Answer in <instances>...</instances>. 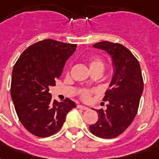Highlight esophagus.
I'll use <instances>...</instances> for the list:
<instances>
[{"instance_id": "obj_1", "label": "esophagus", "mask_w": 159, "mask_h": 159, "mask_svg": "<svg viewBox=\"0 0 159 159\" xmlns=\"http://www.w3.org/2000/svg\"><path fill=\"white\" fill-rule=\"evenodd\" d=\"M77 107L78 109H82V110H84V111H87V109H88L87 107H86V106H82V105H77Z\"/></svg>"}]
</instances>
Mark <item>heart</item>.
I'll return each instance as SVG.
<instances>
[{
  "instance_id": "heart-1",
  "label": "heart",
  "mask_w": 159,
  "mask_h": 159,
  "mask_svg": "<svg viewBox=\"0 0 159 159\" xmlns=\"http://www.w3.org/2000/svg\"><path fill=\"white\" fill-rule=\"evenodd\" d=\"M105 67L104 61L101 57L95 56L92 57L89 61V67L91 71L95 69H102L103 71ZM67 73H69V71H67ZM93 92H95V90L92 89H82L80 91V97L83 101H88L90 100Z\"/></svg>"
}]
</instances>
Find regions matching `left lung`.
<instances>
[{"label": "left lung", "instance_id": "8db88e82", "mask_svg": "<svg viewBox=\"0 0 159 159\" xmlns=\"http://www.w3.org/2000/svg\"><path fill=\"white\" fill-rule=\"evenodd\" d=\"M93 47L111 55L115 72L103 98L107 102V109L97 110L98 120L89 129L97 137L113 139L130 125L138 112L143 91L140 65L133 53L120 43L102 41Z\"/></svg>", "mask_w": 159, "mask_h": 159}]
</instances>
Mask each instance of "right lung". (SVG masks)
Masks as SVG:
<instances>
[{"label": "right lung", "instance_id": "obj_1", "mask_svg": "<svg viewBox=\"0 0 159 159\" xmlns=\"http://www.w3.org/2000/svg\"><path fill=\"white\" fill-rule=\"evenodd\" d=\"M76 48L77 44L50 39L39 41L26 48L14 66L11 98L20 121L34 135L44 138L57 133L76 107L68 98L53 101L48 92Z\"/></svg>", "mask_w": 159, "mask_h": 159}]
</instances>
